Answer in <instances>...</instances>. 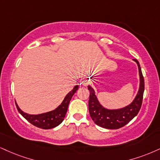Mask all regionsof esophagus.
Returning a JSON list of instances; mask_svg holds the SVG:
<instances>
[{
	"mask_svg": "<svg viewBox=\"0 0 160 160\" xmlns=\"http://www.w3.org/2000/svg\"><path fill=\"white\" fill-rule=\"evenodd\" d=\"M88 83V80H87V79H86V80H84L83 81H82V82H81L82 86H86V85H87Z\"/></svg>",
	"mask_w": 160,
	"mask_h": 160,
	"instance_id": "1",
	"label": "esophagus"
}]
</instances>
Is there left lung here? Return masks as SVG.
I'll return each instance as SVG.
<instances>
[{
    "mask_svg": "<svg viewBox=\"0 0 160 160\" xmlns=\"http://www.w3.org/2000/svg\"><path fill=\"white\" fill-rule=\"evenodd\" d=\"M137 63L139 73V88L137 95L130 104L127 107L117 109H106L99 103L95 95V90L90 86H88L89 90L88 100V111L93 122L98 126L106 129H119L128 124L141 109L143 99L145 81L142 75L141 67L137 59H133Z\"/></svg>",
    "mask_w": 160,
    "mask_h": 160,
    "instance_id": "1",
    "label": "left lung"
}]
</instances>
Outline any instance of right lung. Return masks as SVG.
Returning <instances> with one entry per match:
<instances>
[{
  "label": "right lung",
  "instance_id": "1",
  "mask_svg": "<svg viewBox=\"0 0 160 160\" xmlns=\"http://www.w3.org/2000/svg\"><path fill=\"white\" fill-rule=\"evenodd\" d=\"M78 89V86H75L72 91L67 94L63 101L57 109L45 113H42V114L38 115H29L28 113L24 112L22 109L19 108L17 103L15 101V105H16L17 109H18L19 113L25 119H27L30 124L37 127L38 128L48 130V129L56 128L62 122L67 110H68L69 102Z\"/></svg>",
  "mask_w": 160,
  "mask_h": 160
}]
</instances>
